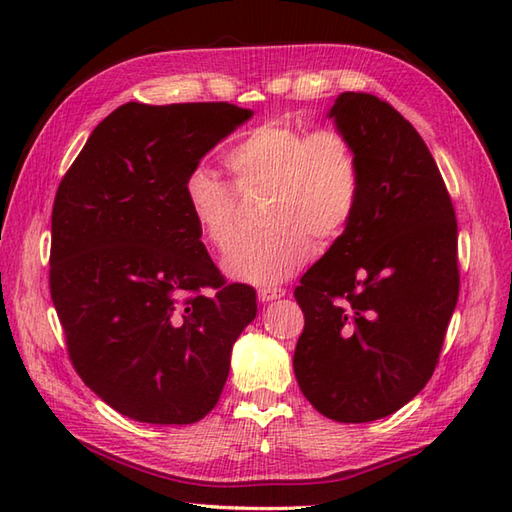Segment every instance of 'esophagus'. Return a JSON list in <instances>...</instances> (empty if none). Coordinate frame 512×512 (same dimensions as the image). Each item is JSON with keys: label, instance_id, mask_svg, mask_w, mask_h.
I'll list each match as a JSON object with an SVG mask.
<instances>
[{"label": "esophagus", "instance_id": "1", "mask_svg": "<svg viewBox=\"0 0 512 512\" xmlns=\"http://www.w3.org/2000/svg\"><path fill=\"white\" fill-rule=\"evenodd\" d=\"M286 292L281 290V288H262L257 292V297H259V301L262 303H268V301H275V299H281L284 297Z\"/></svg>", "mask_w": 512, "mask_h": 512}]
</instances>
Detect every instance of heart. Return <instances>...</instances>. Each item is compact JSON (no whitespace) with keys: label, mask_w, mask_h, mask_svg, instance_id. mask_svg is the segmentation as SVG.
<instances>
[{"label":"heart","mask_w":512,"mask_h":512,"mask_svg":"<svg viewBox=\"0 0 512 512\" xmlns=\"http://www.w3.org/2000/svg\"><path fill=\"white\" fill-rule=\"evenodd\" d=\"M239 193L266 191L268 231L239 237L237 193L213 171L195 167L184 180V204L200 233L224 250V270L237 281L270 286L288 279L312 255L330 248L352 224L361 200V160L339 129H306L268 121L250 129L224 156Z\"/></svg>","instance_id":"b5f03b06"}]
</instances>
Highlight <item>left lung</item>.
Returning <instances> with one entry per match:
<instances>
[{"label": "left lung", "instance_id": "left-lung-1", "mask_svg": "<svg viewBox=\"0 0 512 512\" xmlns=\"http://www.w3.org/2000/svg\"><path fill=\"white\" fill-rule=\"evenodd\" d=\"M361 160L352 224L301 277L295 376L336 422H372L429 383L458 303V220L440 169L405 116L374 94L330 110Z\"/></svg>", "mask_w": 512, "mask_h": 512}]
</instances>
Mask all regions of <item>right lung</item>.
I'll list each match as a JSON object with an SVG mask.
<instances>
[{
  "mask_svg": "<svg viewBox=\"0 0 512 512\" xmlns=\"http://www.w3.org/2000/svg\"><path fill=\"white\" fill-rule=\"evenodd\" d=\"M250 116L224 101L125 103L54 195L50 297L68 356L132 420H202L257 314L253 286L226 284L184 204L189 171Z\"/></svg>",
  "mask_w": 512,
  "mask_h": 512,
  "instance_id": "1",
  "label": "right lung"
}]
</instances>
